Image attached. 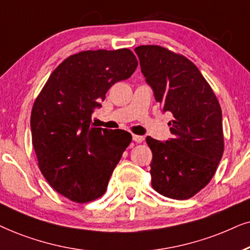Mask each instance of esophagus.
Segmentation results:
<instances>
[{
    "label": "esophagus",
    "mask_w": 250,
    "mask_h": 250,
    "mask_svg": "<svg viewBox=\"0 0 250 250\" xmlns=\"http://www.w3.org/2000/svg\"><path fill=\"white\" fill-rule=\"evenodd\" d=\"M132 139H134L136 143H142L143 141H144V137H143V136H139V135H132Z\"/></svg>",
    "instance_id": "esophagus-1"
}]
</instances>
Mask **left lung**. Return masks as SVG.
Masks as SVG:
<instances>
[{
    "instance_id": "1",
    "label": "left lung",
    "mask_w": 250,
    "mask_h": 250,
    "mask_svg": "<svg viewBox=\"0 0 250 250\" xmlns=\"http://www.w3.org/2000/svg\"><path fill=\"white\" fill-rule=\"evenodd\" d=\"M142 73L169 121L172 138L147 136L152 188L165 197L185 200L210 182L224 152L222 109L211 86L184 56L160 45L135 49Z\"/></svg>"
}]
</instances>
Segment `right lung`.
Instances as JSON below:
<instances>
[{
  "instance_id": "obj_1",
  "label": "right lung",
  "mask_w": 250,
  "mask_h": 250,
  "mask_svg": "<svg viewBox=\"0 0 250 250\" xmlns=\"http://www.w3.org/2000/svg\"><path fill=\"white\" fill-rule=\"evenodd\" d=\"M131 50H86L66 58L50 75L32 108V143L42 175L59 194L84 204L101 198L128 131L95 128L91 114L114 83L137 68Z\"/></svg>"
}]
</instances>
